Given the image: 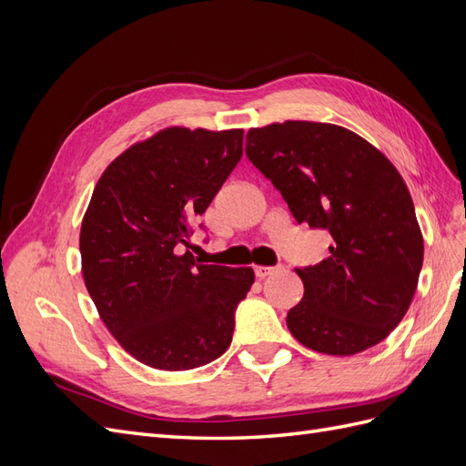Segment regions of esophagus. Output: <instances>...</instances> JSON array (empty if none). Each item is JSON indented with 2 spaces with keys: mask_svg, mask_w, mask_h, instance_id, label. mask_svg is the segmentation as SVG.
Returning a JSON list of instances; mask_svg holds the SVG:
<instances>
[{
  "mask_svg": "<svg viewBox=\"0 0 466 466\" xmlns=\"http://www.w3.org/2000/svg\"><path fill=\"white\" fill-rule=\"evenodd\" d=\"M278 270H279V266H255V274H257L258 279H264L268 276H272Z\"/></svg>",
  "mask_w": 466,
  "mask_h": 466,
  "instance_id": "1",
  "label": "esophagus"
}]
</instances>
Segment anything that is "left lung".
Returning a JSON list of instances; mask_svg holds the SVG:
<instances>
[{
    "label": "left lung",
    "instance_id": "left-lung-1",
    "mask_svg": "<svg viewBox=\"0 0 466 466\" xmlns=\"http://www.w3.org/2000/svg\"><path fill=\"white\" fill-rule=\"evenodd\" d=\"M245 151L298 223L332 237L327 258L295 268L305 293L288 313L289 332L329 356L385 340L410 307L424 262V237L397 167L368 139L327 122L250 128Z\"/></svg>",
    "mask_w": 466,
    "mask_h": 466
}]
</instances>
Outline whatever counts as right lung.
Instances as JSON below:
<instances>
[{"mask_svg": "<svg viewBox=\"0 0 466 466\" xmlns=\"http://www.w3.org/2000/svg\"><path fill=\"white\" fill-rule=\"evenodd\" d=\"M243 155V130L171 126L120 153L81 221V272L105 327L153 370L187 371L229 348L252 268L196 262L190 223Z\"/></svg>", "mask_w": 466, "mask_h": 466, "instance_id": "1", "label": "right lung"}]
</instances>
